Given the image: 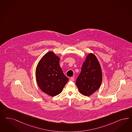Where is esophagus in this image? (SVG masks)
Returning a JSON list of instances; mask_svg holds the SVG:
<instances>
[{
	"mask_svg": "<svg viewBox=\"0 0 132 132\" xmlns=\"http://www.w3.org/2000/svg\"><path fill=\"white\" fill-rule=\"evenodd\" d=\"M70 81H74V77H71L70 78Z\"/></svg>",
	"mask_w": 132,
	"mask_h": 132,
	"instance_id": "1",
	"label": "esophagus"
}]
</instances>
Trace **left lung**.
<instances>
[{"label":"left lung","instance_id":"8db88e82","mask_svg":"<svg viewBox=\"0 0 132 132\" xmlns=\"http://www.w3.org/2000/svg\"><path fill=\"white\" fill-rule=\"evenodd\" d=\"M102 80L100 64L95 55L90 53L86 56L81 73L77 79V86L80 93L90 96L100 88Z\"/></svg>","mask_w":132,"mask_h":132}]
</instances>
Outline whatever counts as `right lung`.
I'll use <instances>...</instances> for the list:
<instances>
[{
	"mask_svg": "<svg viewBox=\"0 0 132 132\" xmlns=\"http://www.w3.org/2000/svg\"><path fill=\"white\" fill-rule=\"evenodd\" d=\"M59 61V57L54 52L49 51L39 61L35 70L39 87L51 97L61 93L68 81L60 66Z\"/></svg>",
	"mask_w": 132,
	"mask_h": 132,
	"instance_id": "right-lung-1",
	"label": "right lung"
}]
</instances>
